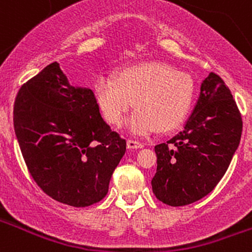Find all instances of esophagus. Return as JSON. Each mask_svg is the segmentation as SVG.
I'll return each mask as SVG.
<instances>
[{
    "label": "esophagus",
    "instance_id": "34e87169",
    "mask_svg": "<svg viewBox=\"0 0 252 252\" xmlns=\"http://www.w3.org/2000/svg\"><path fill=\"white\" fill-rule=\"evenodd\" d=\"M144 148V144L136 140H127V149H141Z\"/></svg>",
    "mask_w": 252,
    "mask_h": 252
}]
</instances>
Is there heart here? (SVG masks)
I'll list each match as a JSON object with an SVG mask.
<instances>
[{"instance_id": "b5f03b06", "label": "heart", "mask_w": 252, "mask_h": 252, "mask_svg": "<svg viewBox=\"0 0 252 252\" xmlns=\"http://www.w3.org/2000/svg\"><path fill=\"white\" fill-rule=\"evenodd\" d=\"M95 99L104 119L115 126L124 124L133 101L128 128L135 135L174 130L192 111L197 88L188 73L161 62H142L124 66L115 78L99 77Z\"/></svg>"}]
</instances>
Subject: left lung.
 <instances>
[{
    "label": "left lung",
    "mask_w": 252,
    "mask_h": 252,
    "mask_svg": "<svg viewBox=\"0 0 252 252\" xmlns=\"http://www.w3.org/2000/svg\"><path fill=\"white\" fill-rule=\"evenodd\" d=\"M242 120L231 91L209 73L183 128L155 146L154 194L168 206L194 203L217 186L240 145Z\"/></svg>",
    "instance_id": "obj_1"
}]
</instances>
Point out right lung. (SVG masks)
Segmentation results:
<instances>
[{"label":"right lung","mask_w":252,"mask_h":252,"mask_svg":"<svg viewBox=\"0 0 252 252\" xmlns=\"http://www.w3.org/2000/svg\"><path fill=\"white\" fill-rule=\"evenodd\" d=\"M13 126L31 177L49 197L87 207L107 194L126 141L106 124L93 91L69 83L59 63L20 88Z\"/></svg>","instance_id":"1"}]
</instances>
